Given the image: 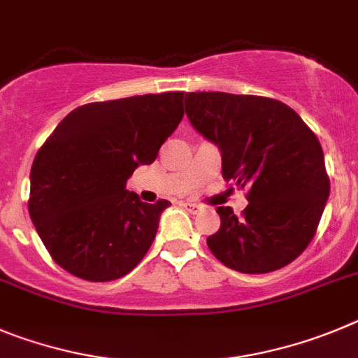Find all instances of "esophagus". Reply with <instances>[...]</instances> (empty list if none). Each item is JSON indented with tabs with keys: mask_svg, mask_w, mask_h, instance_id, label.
Instances as JSON below:
<instances>
[{
	"mask_svg": "<svg viewBox=\"0 0 358 358\" xmlns=\"http://www.w3.org/2000/svg\"><path fill=\"white\" fill-rule=\"evenodd\" d=\"M183 207L189 212H192V214H198V212L203 210V208L199 207V205H196V203H183Z\"/></svg>",
	"mask_w": 358,
	"mask_h": 358,
	"instance_id": "esophagus-1",
	"label": "esophagus"
}]
</instances>
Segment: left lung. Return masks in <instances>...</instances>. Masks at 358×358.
Here are the masks:
<instances>
[{
    "mask_svg": "<svg viewBox=\"0 0 358 358\" xmlns=\"http://www.w3.org/2000/svg\"><path fill=\"white\" fill-rule=\"evenodd\" d=\"M185 112L221 150L223 178L250 189L241 217L217 207L221 227L207 239L215 259L248 275L276 271L298 259L330 194L314 131L285 103L264 96L189 92Z\"/></svg>",
    "mask_w": 358,
    "mask_h": 358,
    "instance_id": "8db88e82",
    "label": "left lung"
}]
</instances>
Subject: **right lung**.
<instances>
[{
	"mask_svg": "<svg viewBox=\"0 0 358 358\" xmlns=\"http://www.w3.org/2000/svg\"><path fill=\"white\" fill-rule=\"evenodd\" d=\"M183 117V92L87 103L66 115L37 151L28 210L51 259L71 275L110 282L150 250L171 203L141 201L127 180Z\"/></svg>",
	"mask_w": 358,
	"mask_h": 358,
	"instance_id": "right-lung-1",
	"label": "right lung"
}]
</instances>
